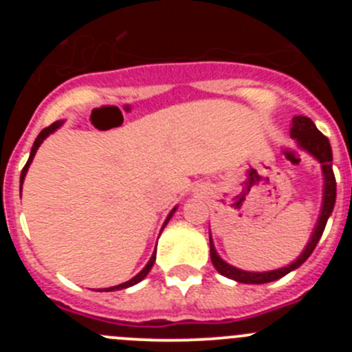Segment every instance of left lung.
<instances>
[{"mask_svg":"<svg viewBox=\"0 0 352 352\" xmlns=\"http://www.w3.org/2000/svg\"><path fill=\"white\" fill-rule=\"evenodd\" d=\"M291 136L298 141L301 148L311 153L318 162L322 163V170H324L325 175V187H324V204H322V212L320 218H318L317 228H315L314 235H311V240L308 242L307 248L303 250V254L296 258L291 265L287 267L278 269V271L271 272H245L240 271V269L233 267V265L226 264L219 258V255L216 254L214 247H212L211 239H209V247H211V261L212 265L216 267V271L221 276H226L230 279H235L239 283H245V285H264V283L276 281V279L283 278L287 272H291L293 269L300 267L305 261L311 255V252L317 247L318 240H320L322 233H324L325 225H327V219L332 212L333 204H336V177H333L332 170V148H330V143L327 138L320 133V131L315 127L314 120L308 119L305 116H296L291 120Z\"/></svg>","mask_w":352,"mask_h":352,"instance_id":"left-lung-1","label":"left lung"}]
</instances>
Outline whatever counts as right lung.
<instances>
[{
    "instance_id": "1",
    "label": "right lung",
    "mask_w": 352,
    "mask_h": 352,
    "mask_svg": "<svg viewBox=\"0 0 352 352\" xmlns=\"http://www.w3.org/2000/svg\"><path fill=\"white\" fill-rule=\"evenodd\" d=\"M59 126H61V122H59V120H56V122H52L51 126H47V127H45V129H42V131H41V134H38V136H37V140L34 141V146H32L30 156H28V162L25 163V166H23V170H22V175H20V186H22V184H23L25 173H27V170H28V166H30L32 160H34V156H35V151L38 150V146H41V143H42V141H44L45 138L49 136V134H51V133H54V131L58 129ZM20 189H22V187H20ZM173 211H175V208H173ZM173 211L170 212V214H168V218H166L165 225H166V223H168V219L172 218ZM165 225H163V228H165ZM155 258H156V252H155L153 255H151V258H150V262H148V264H146V267H144L143 271L140 272V274H138V276H134V278L131 279V281H127V283H122V285H119V286L105 287V289H100V291H116V289H124V287L134 286V285H136V283H140L141 279H144V278H146V276H148V272H150V271H151V267H153V264H155Z\"/></svg>"
}]
</instances>
